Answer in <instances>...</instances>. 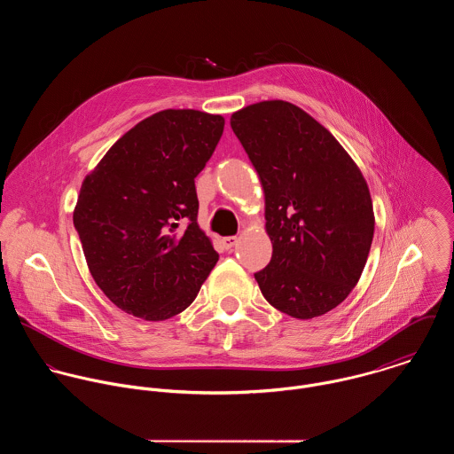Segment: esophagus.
<instances>
[{
	"instance_id": "esophagus-1",
	"label": "esophagus",
	"mask_w": 454,
	"mask_h": 454,
	"mask_svg": "<svg viewBox=\"0 0 454 454\" xmlns=\"http://www.w3.org/2000/svg\"><path fill=\"white\" fill-rule=\"evenodd\" d=\"M236 241H238L236 236H225V238H222V245H223L225 250H231V248L236 245Z\"/></svg>"
}]
</instances>
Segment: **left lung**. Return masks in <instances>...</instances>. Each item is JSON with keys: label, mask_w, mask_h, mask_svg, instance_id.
I'll return each instance as SVG.
<instances>
[{"label": "left lung", "mask_w": 454, "mask_h": 454, "mask_svg": "<svg viewBox=\"0 0 454 454\" xmlns=\"http://www.w3.org/2000/svg\"><path fill=\"white\" fill-rule=\"evenodd\" d=\"M265 194L270 262L255 272L278 311L309 320L358 283L374 236L367 182L339 141L299 106L262 101L231 117Z\"/></svg>", "instance_id": "8db88e82"}]
</instances>
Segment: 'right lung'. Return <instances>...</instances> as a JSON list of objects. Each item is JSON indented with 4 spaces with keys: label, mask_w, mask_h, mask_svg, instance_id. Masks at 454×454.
I'll list each match as a JSON object with an SVG mask.
<instances>
[{
    "label": "right lung",
    "mask_w": 454,
    "mask_h": 454,
    "mask_svg": "<svg viewBox=\"0 0 454 454\" xmlns=\"http://www.w3.org/2000/svg\"><path fill=\"white\" fill-rule=\"evenodd\" d=\"M223 126L222 115L159 112L128 130L82 184L73 223L89 270L132 317L182 313L218 260L197 225L195 176Z\"/></svg>",
    "instance_id": "1"
}]
</instances>
